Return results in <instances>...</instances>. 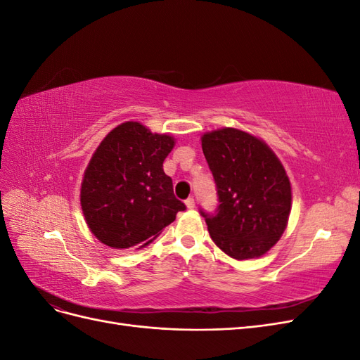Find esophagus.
Returning <instances> with one entry per match:
<instances>
[{
    "label": "esophagus",
    "instance_id": "34e87169",
    "mask_svg": "<svg viewBox=\"0 0 360 360\" xmlns=\"http://www.w3.org/2000/svg\"><path fill=\"white\" fill-rule=\"evenodd\" d=\"M184 204H186V207L188 209H195V201H193V198H188L186 201H184Z\"/></svg>",
    "mask_w": 360,
    "mask_h": 360
}]
</instances>
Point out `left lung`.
I'll use <instances>...</instances> for the list:
<instances>
[{
	"label": "left lung",
	"mask_w": 360,
	"mask_h": 360,
	"mask_svg": "<svg viewBox=\"0 0 360 360\" xmlns=\"http://www.w3.org/2000/svg\"><path fill=\"white\" fill-rule=\"evenodd\" d=\"M201 146L219 200L214 213L200 210L212 240L236 259L264 255L284 234L291 210L281 160L264 141L234 127L204 134Z\"/></svg>",
	"instance_id": "left-lung-1"
}]
</instances>
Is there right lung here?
<instances>
[{
  "instance_id": "obj_1",
  "label": "right lung",
  "mask_w": 360,
  "mask_h": 360,
  "mask_svg": "<svg viewBox=\"0 0 360 360\" xmlns=\"http://www.w3.org/2000/svg\"><path fill=\"white\" fill-rule=\"evenodd\" d=\"M176 139L138 122L112 129L84 172L81 207L90 231L114 249L146 248L186 209L174 197L163 160Z\"/></svg>"
}]
</instances>
